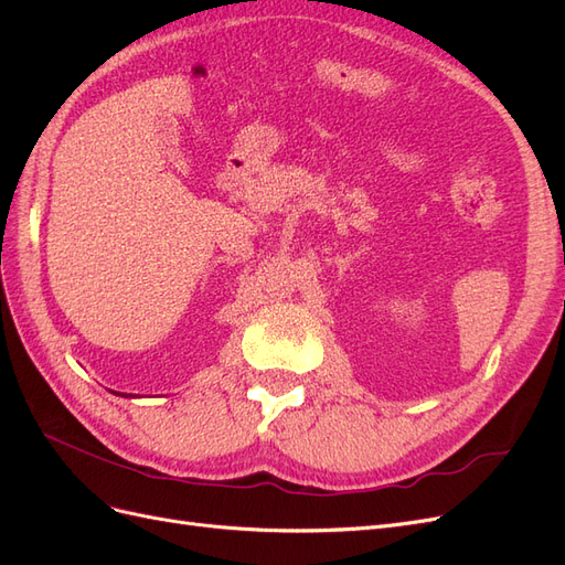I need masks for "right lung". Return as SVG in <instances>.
<instances>
[{
	"mask_svg": "<svg viewBox=\"0 0 565 565\" xmlns=\"http://www.w3.org/2000/svg\"><path fill=\"white\" fill-rule=\"evenodd\" d=\"M122 396H125V398H134V396H131V393H122Z\"/></svg>",
	"mask_w": 565,
	"mask_h": 565,
	"instance_id": "right-lung-1",
	"label": "right lung"
}]
</instances>
